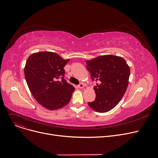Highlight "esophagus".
Instances as JSON below:
<instances>
[{"instance_id":"obj_1","label":"esophagus","mask_w":158,"mask_h":158,"mask_svg":"<svg viewBox=\"0 0 158 158\" xmlns=\"http://www.w3.org/2000/svg\"><path fill=\"white\" fill-rule=\"evenodd\" d=\"M77 87L79 88H84V85L82 83H80L79 85H77Z\"/></svg>"}]
</instances>
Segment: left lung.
<instances>
[{
    "mask_svg": "<svg viewBox=\"0 0 158 158\" xmlns=\"http://www.w3.org/2000/svg\"><path fill=\"white\" fill-rule=\"evenodd\" d=\"M86 63L91 78L97 82L94 87L95 101L88 104L97 112L109 111L118 104L126 92L129 66L123 58L113 55L98 56Z\"/></svg>",
    "mask_w": 158,
    "mask_h": 158,
    "instance_id": "obj_1",
    "label": "left lung"
}]
</instances>
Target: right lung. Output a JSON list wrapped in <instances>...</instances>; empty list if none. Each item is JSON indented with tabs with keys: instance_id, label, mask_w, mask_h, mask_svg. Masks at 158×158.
Here are the masks:
<instances>
[{
	"instance_id": "1",
	"label": "right lung",
	"mask_w": 158,
	"mask_h": 158,
	"mask_svg": "<svg viewBox=\"0 0 158 158\" xmlns=\"http://www.w3.org/2000/svg\"><path fill=\"white\" fill-rule=\"evenodd\" d=\"M63 60L52 52L31 54L24 69L28 87L36 101L49 110L62 108L71 99L75 88L64 79Z\"/></svg>"
}]
</instances>
